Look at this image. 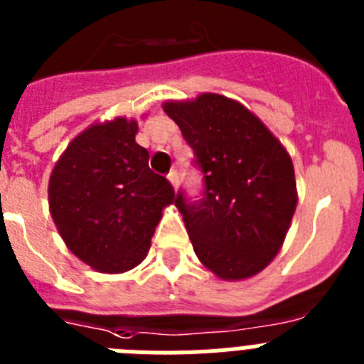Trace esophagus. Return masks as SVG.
<instances>
[{
	"mask_svg": "<svg viewBox=\"0 0 364 364\" xmlns=\"http://www.w3.org/2000/svg\"><path fill=\"white\" fill-rule=\"evenodd\" d=\"M168 181L172 183V187H173V188L179 187V173H177L176 170H172V172L168 173Z\"/></svg>",
	"mask_w": 364,
	"mask_h": 364,
	"instance_id": "obj_1",
	"label": "esophagus"
}]
</instances>
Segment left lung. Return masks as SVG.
<instances>
[{"label":"left lung","mask_w":364,"mask_h":364,"mask_svg":"<svg viewBox=\"0 0 364 364\" xmlns=\"http://www.w3.org/2000/svg\"><path fill=\"white\" fill-rule=\"evenodd\" d=\"M163 109L203 172L200 201L176 198L198 259L220 279L257 276L279 253L298 203L291 155L231 97L205 92Z\"/></svg>","instance_id":"obj_1"}]
</instances>
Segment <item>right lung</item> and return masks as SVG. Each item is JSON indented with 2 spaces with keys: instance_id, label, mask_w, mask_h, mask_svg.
Returning <instances> with one entry per match:
<instances>
[{
  "instance_id": "add662e5",
  "label": "right lung",
  "mask_w": 364,
  "mask_h": 364,
  "mask_svg": "<svg viewBox=\"0 0 364 364\" xmlns=\"http://www.w3.org/2000/svg\"><path fill=\"white\" fill-rule=\"evenodd\" d=\"M136 120L118 116L79 133L55 163L48 200L64 244L103 274H122L144 261L164 207L176 192L149 170L136 144Z\"/></svg>"
}]
</instances>
